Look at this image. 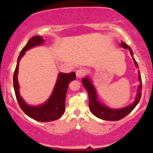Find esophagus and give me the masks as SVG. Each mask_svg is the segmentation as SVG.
I'll return each instance as SVG.
<instances>
[{
	"instance_id": "1",
	"label": "esophagus",
	"mask_w": 153,
	"mask_h": 153,
	"mask_svg": "<svg viewBox=\"0 0 153 153\" xmlns=\"http://www.w3.org/2000/svg\"><path fill=\"white\" fill-rule=\"evenodd\" d=\"M85 72L83 69H79L76 72L77 78H82V77H83L84 75H85Z\"/></svg>"
}]
</instances>
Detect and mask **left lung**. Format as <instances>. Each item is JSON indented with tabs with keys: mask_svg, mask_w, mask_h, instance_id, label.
Returning <instances> with one entry per match:
<instances>
[{
	"mask_svg": "<svg viewBox=\"0 0 153 153\" xmlns=\"http://www.w3.org/2000/svg\"><path fill=\"white\" fill-rule=\"evenodd\" d=\"M120 46L124 49H127L130 52V54L132 57L134 63L136 68H138L137 62H136L135 59L133 57V52L131 49L129 47L127 44L124 42H121ZM138 80L140 82L137 91L136 98L134 101L129 106L124 107L121 108H111L110 107L107 106L106 105L103 104L101 101H99V98L97 96L96 88L94 84L92 83V80L89 76H85V78L82 79V85L85 90L87 91L89 98V108L91 111L98 118L103 119L106 121H118L125 117L126 116L129 114V113L136 107L140 101V98L142 95V79L140 76V71H138Z\"/></svg>",
	"mask_w": 153,
	"mask_h": 153,
	"instance_id": "left-lung-1",
	"label": "left lung"
}]
</instances>
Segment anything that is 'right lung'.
Masks as SVG:
<instances>
[{
  "label": "right lung",
  "instance_id": "obj_1",
  "mask_svg": "<svg viewBox=\"0 0 153 153\" xmlns=\"http://www.w3.org/2000/svg\"><path fill=\"white\" fill-rule=\"evenodd\" d=\"M45 42V40L40 36H34L29 40L25 47L21 51L13 75V88L19 106L23 111L30 118L38 122H52L57 120L62 117L65 110V97L68 84L76 78L75 72L70 73H59L57 82L54 85L52 94L48 100L42 104L38 106H31L27 104L19 93L18 82V73L19 61L25 54V52L34 47L40 46Z\"/></svg>",
  "mask_w": 153,
  "mask_h": 153
}]
</instances>
